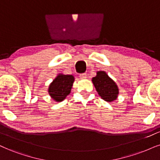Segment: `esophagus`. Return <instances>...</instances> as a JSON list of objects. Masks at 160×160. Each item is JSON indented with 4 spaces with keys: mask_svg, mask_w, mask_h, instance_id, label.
I'll return each mask as SVG.
<instances>
[{
    "mask_svg": "<svg viewBox=\"0 0 160 160\" xmlns=\"http://www.w3.org/2000/svg\"><path fill=\"white\" fill-rule=\"evenodd\" d=\"M79 77L81 78H86L87 77V74L86 73H81L79 75Z\"/></svg>",
    "mask_w": 160,
    "mask_h": 160,
    "instance_id": "obj_1",
    "label": "esophagus"
}]
</instances>
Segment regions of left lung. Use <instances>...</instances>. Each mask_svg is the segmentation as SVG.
I'll return each mask as SVG.
<instances>
[{
	"label": "left lung",
	"instance_id": "obj_1",
	"mask_svg": "<svg viewBox=\"0 0 160 160\" xmlns=\"http://www.w3.org/2000/svg\"><path fill=\"white\" fill-rule=\"evenodd\" d=\"M92 81L96 91L104 101L113 102L117 98L119 93L118 87L105 72L98 71Z\"/></svg>",
	"mask_w": 160,
	"mask_h": 160
}]
</instances>
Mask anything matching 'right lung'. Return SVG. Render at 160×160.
<instances>
[{
    "mask_svg": "<svg viewBox=\"0 0 160 160\" xmlns=\"http://www.w3.org/2000/svg\"><path fill=\"white\" fill-rule=\"evenodd\" d=\"M74 82L71 75H58L49 87V93L56 102H62L69 95Z\"/></svg>",
    "mask_w": 160,
    "mask_h": 160,
    "instance_id": "right-lung-1",
    "label": "right lung"
}]
</instances>
